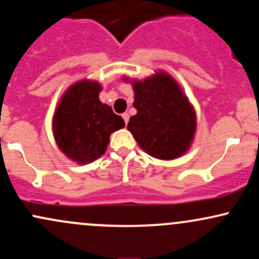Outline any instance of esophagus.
Masks as SVG:
<instances>
[{
  "mask_svg": "<svg viewBox=\"0 0 259 259\" xmlns=\"http://www.w3.org/2000/svg\"><path fill=\"white\" fill-rule=\"evenodd\" d=\"M121 116H123L125 124H127V121H129V114H127V113H123V114H121Z\"/></svg>",
  "mask_w": 259,
  "mask_h": 259,
  "instance_id": "34e87169",
  "label": "esophagus"
}]
</instances>
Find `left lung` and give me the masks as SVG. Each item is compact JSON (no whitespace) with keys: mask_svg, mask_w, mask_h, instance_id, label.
Returning <instances> with one entry per match:
<instances>
[{"mask_svg":"<svg viewBox=\"0 0 259 259\" xmlns=\"http://www.w3.org/2000/svg\"><path fill=\"white\" fill-rule=\"evenodd\" d=\"M134 108L127 130L139 146L158 160H175L190 149L197 130V114L178 82L164 71L144 79H130Z\"/></svg>","mask_w":259,"mask_h":259,"instance_id":"1","label":"left lung"}]
</instances>
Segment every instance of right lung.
Here are the masks:
<instances>
[{"instance_id":"1","label":"right lung","mask_w":259,"mask_h":259,"mask_svg":"<svg viewBox=\"0 0 259 259\" xmlns=\"http://www.w3.org/2000/svg\"><path fill=\"white\" fill-rule=\"evenodd\" d=\"M102 86L82 79L65 91L53 115L56 145L78 164L91 163L106 152L112 133L125 126L123 118L99 101Z\"/></svg>"}]
</instances>
